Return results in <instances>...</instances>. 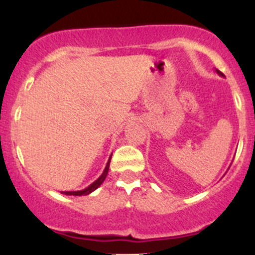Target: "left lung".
<instances>
[{
  "label": "left lung",
  "instance_id": "obj_1",
  "mask_svg": "<svg viewBox=\"0 0 255 255\" xmlns=\"http://www.w3.org/2000/svg\"><path fill=\"white\" fill-rule=\"evenodd\" d=\"M216 72H217V74H218V75H221V77H224V74H223V73H221V72H219L218 69H216ZM229 168H230V166H229Z\"/></svg>",
  "mask_w": 255,
  "mask_h": 255
}]
</instances>
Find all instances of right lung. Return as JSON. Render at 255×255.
Returning a JSON list of instances; mask_svg holds the SVG:
<instances>
[{"mask_svg": "<svg viewBox=\"0 0 255 255\" xmlns=\"http://www.w3.org/2000/svg\"><path fill=\"white\" fill-rule=\"evenodd\" d=\"M111 156H113V153H111ZM111 156L109 157V160H108L107 165H105V169H104L103 174H102L101 176H99L97 180L95 181V182L91 183L89 187H86V188H85V189H81V191H69V192H61V193H62V194H66V195H77V197H80V195H89L92 192H95L96 189H97L98 187L104 182L105 177H107L108 171H109V165H110Z\"/></svg>", "mask_w": 255, "mask_h": 255, "instance_id": "obj_1", "label": "right lung"}]
</instances>
